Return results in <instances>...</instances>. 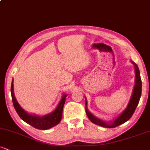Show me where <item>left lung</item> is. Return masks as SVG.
I'll use <instances>...</instances> for the list:
<instances>
[{
	"label": "left lung",
	"instance_id": "obj_1",
	"mask_svg": "<svg viewBox=\"0 0 150 150\" xmlns=\"http://www.w3.org/2000/svg\"><path fill=\"white\" fill-rule=\"evenodd\" d=\"M131 63L133 64L134 67H135V86H134L133 92H132L131 98H130L129 103L127 106V107L123 111V112L120 114L115 120L111 122H106L104 120H102L99 118H97L92 115L89 111H88L87 108V99L85 98V111L87 113V116L90 120L92 123H94V124L100 125L101 127L106 128H116V127L118 126V125L123 124V123H125L126 121L131 118L134 112H135L136 107L138 105L139 101H140V97H141V93H142V81H141L140 78V70H139L138 66L136 63H134L133 61H131Z\"/></svg>",
	"mask_w": 150,
	"mask_h": 150
}]
</instances>
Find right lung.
Listing matches in <instances>:
<instances>
[{
	"label": "right lung",
	"mask_w": 150,
	"mask_h": 150,
	"mask_svg": "<svg viewBox=\"0 0 150 150\" xmlns=\"http://www.w3.org/2000/svg\"><path fill=\"white\" fill-rule=\"evenodd\" d=\"M11 96L12 100H13V106H14L15 111L18 113L19 116L21 118L22 120L30 124L34 128L39 129V130H47L55 126L61 120L62 114H63V108L65 102V98L68 94H63L62 97L59 104H58L57 107L53 112L46 114L45 116H39L34 114H30L26 112L25 110L22 108L18 102L17 101L14 95V89H13V79L12 80L11 84Z\"/></svg>",
	"instance_id": "right-lung-1"
}]
</instances>
